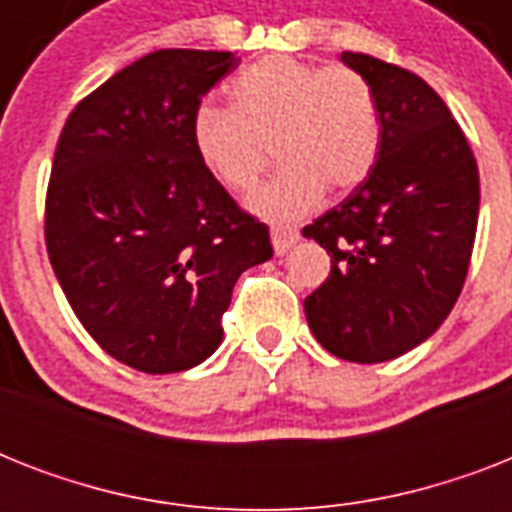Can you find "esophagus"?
Segmentation results:
<instances>
[{
    "label": "esophagus",
    "instance_id": "1",
    "mask_svg": "<svg viewBox=\"0 0 512 512\" xmlns=\"http://www.w3.org/2000/svg\"><path fill=\"white\" fill-rule=\"evenodd\" d=\"M271 241H273V252H276V255H287L289 249L295 247L297 241H300V233L292 231V228H273Z\"/></svg>",
    "mask_w": 512,
    "mask_h": 512
}]
</instances>
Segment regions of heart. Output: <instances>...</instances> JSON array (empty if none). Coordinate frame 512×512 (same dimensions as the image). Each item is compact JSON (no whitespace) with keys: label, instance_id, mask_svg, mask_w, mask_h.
<instances>
[{"label":"heart","instance_id":"b5f03b06","mask_svg":"<svg viewBox=\"0 0 512 512\" xmlns=\"http://www.w3.org/2000/svg\"><path fill=\"white\" fill-rule=\"evenodd\" d=\"M231 100L233 108H196L191 143L201 167L231 193L260 180L273 148L281 170L247 201L252 215L289 223L308 215L327 188L348 193L372 175L380 106L353 68L271 55L233 79Z\"/></svg>","mask_w":512,"mask_h":512}]
</instances>
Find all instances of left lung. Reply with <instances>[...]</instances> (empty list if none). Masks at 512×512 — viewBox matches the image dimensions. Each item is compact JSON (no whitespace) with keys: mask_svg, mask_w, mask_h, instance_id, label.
Segmentation results:
<instances>
[{"mask_svg":"<svg viewBox=\"0 0 512 512\" xmlns=\"http://www.w3.org/2000/svg\"><path fill=\"white\" fill-rule=\"evenodd\" d=\"M340 60L372 84L382 143L372 175L303 228L332 257L305 319L332 356L380 364L428 340L457 303L481 188L476 156L430 84L364 52Z\"/></svg>","mask_w":512,"mask_h":512,"instance_id":"obj_1","label":"left lung"}]
</instances>
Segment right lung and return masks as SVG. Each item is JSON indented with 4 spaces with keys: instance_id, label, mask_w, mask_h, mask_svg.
<instances>
[{
    "instance_id": "1",
    "label": "right lung",
    "mask_w": 512,
    "mask_h": 512,
    "mask_svg": "<svg viewBox=\"0 0 512 512\" xmlns=\"http://www.w3.org/2000/svg\"><path fill=\"white\" fill-rule=\"evenodd\" d=\"M233 52L159 50L74 108L52 162L44 239L76 319L116 361L185 372L223 342L233 284L273 257L263 223L201 167L191 119Z\"/></svg>"
}]
</instances>
